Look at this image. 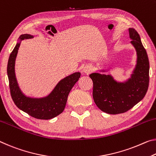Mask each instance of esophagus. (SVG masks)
I'll return each mask as SVG.
<instances>
[{
	"label": "esophagus",
	"instance_id": "34e87169",
	"mask_svg": "<svg viewBox=\"0 0 156 156\" xmlns=\"http://www.w3.org/2000/svg\"><path fill=\"white\" fill-rule=\"evenodd\" d=\"M91 71H92V67H91V65H86L85 66H84L82 72L83 73L86 74V75H88L90 74Z\"/></svg>",
	"mask_w": 156,
	"mask_h": 156
}]
</instances>
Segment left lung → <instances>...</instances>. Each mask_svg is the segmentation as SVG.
Returning a JSON list of instances; mask_svg holds the SVG:
<instances>
[{"label": "left lung", "instance_id": "8db88e82", "mask_svg": "<svg viewBox=\"0 0 156 156\" xmlns=\"http://www.w3.org/2000/svg\"><path fill=\"white\" fill-rule=\"evenodd\" d=\"M129 37L135 49L136 65L130 78L120 82L106 69H98L90 77L93 81V98L101 110L110 115L127 112L142 101L147 94L149 83V62L140 37L134 28H128Z\"/></svg>", "mask_w": 156, "mask_h": 156}]
</instances>
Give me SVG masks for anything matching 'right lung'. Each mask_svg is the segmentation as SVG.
<instances>
[{
  "instance_id": "obj_1",
  "label": "right lung",
  "mask_w": 156,
  "mask_h": 156,
  "mask_svg": "<svg viewBox=\"0 0 156 156\" xmlns=\"http://www.w3.org/2000/svg\"><path fill=\"white\" fill-rule=\"evenodd\" d=\"M33 37V35L29 34H21L9 55L7 69L9 89L12 100L21 110L39 119H51L63 112L69 94L79 80L80 73L75 72L62 79L50 94L43 97H33L25 94L17 82L15 62L21 41Z\"/></svg>"
}]
</instances>
